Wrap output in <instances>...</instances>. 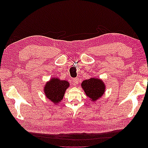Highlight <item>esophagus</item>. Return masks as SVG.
Wrapping results in <instances>:
<instances>
[{"label":"esophagus","mask_w":148,"mask_h":148,"mask_svg":"<svg viewBox=\"0 0 148 148\" xmlns=\"http://www.w3.org/2000/svg\"><path fill=\"white\" fill-rule=\"evenodd\" d=\"M73 84L75 86H77V85L79 83V79L78 78H73Z\"/></svg>","instance_id":"1"}]
</instances>
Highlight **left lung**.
Wrapping results in <instances>:
<instances>
[{
  "instance_id": "8db88e82",
  "label": "left lung",
  "mask_w": 148,
  "mask_h": 148,
  "mask_svg": "<svg viewBox=\"0 0 148 148\" xmlns=\"http://www.w3.org/2000/svg\"><path fill=\"white\" fill-rule=\"evenodd\" d=\"M82 87L86 95L95 102L102 96L106 89L105 84L102 80L96 78L84 80L82 83Z\"/></svg>"
}]
</instances>
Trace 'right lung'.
<instances>
[{
	"label": "right lung",
	"instance_id": "add662e5",
	"mask_svg": "<svg viewBox=\"0 0 148 148\" xmlns=\"http://www.w3.org/2000/svg\"><path fill=\"white\" fill-rule=\"evenodd\" d=\"M70 86L69 83L65 80H60L57 78H52L46 83L44 88L45 96L55 104L62 100L65 92Z\"/></svg>",
	"mask_w": 148,
	"mask_h": 148
}]
</instances>
